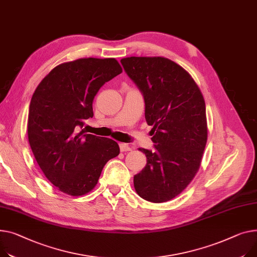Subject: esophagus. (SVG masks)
Listing matches in <instances>:
<instances>
[{
    "mask_svg": "<svg viewBox=\"0 0 257 257\" xmlns=\"http://www.w3.org/2000/svg\"><path fill=\"white\" fill-rule=\"evenodd\" d=\"M119 150H121V152H128V151H131V147L128 144L121 143L119 144Z\"/></svg>",
    "mask_w": 257,
    "mask_h": 257,
    "instance_id": "esophagus-1",
    "label": "esophagus"
}]
</instances>
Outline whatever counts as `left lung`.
Returning a JSON list of instances; mask_svg holds the SVG:
<instances>
[{
    "mask_svg": "<svg viewBox=\"0 0 257 257\" xmlns=\"http://www.w3.org/2000/svg\"><path fill=\"white\" fill-rule=\"evenodd\" d=\"M121 63L144 96L155 147L140 148L147 165L134 176L135 191L148 201L164 202L179 195L200 166L208 139L206 103L191 75L173 61L130 57Z\"/></svg>",
    "mask_w": 257,
    "mask_h": 257,
    "instance_id": "8db88e82",
    "label": "left lung"
}]
</instances>
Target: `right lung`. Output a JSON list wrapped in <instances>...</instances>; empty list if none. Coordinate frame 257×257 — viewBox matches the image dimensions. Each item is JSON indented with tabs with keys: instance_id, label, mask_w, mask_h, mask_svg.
Segmentation results:
<instances>
[{
	"instance_id": "add662e5",
	"label": "right lung",
	"mask_w": 257,
	"mask_h": 257,
	"mask_svg": "<svg viewBox=\"0 0 257 257\" xmlns=\"http://www.w3.org/2000/svg\"><path fill=\"white\" fill-rule=\"evenodd\" d=\"M119 73L115 59H79L54 68L33 94L29 143L44 176L64 193L90 192L106 162L119 154L114 141L78 132L94 115L100 88Z\"/></svg>"
}]
</instances>
